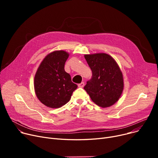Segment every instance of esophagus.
I'll return each mask as SVG.
<instances>
[{
    "instance_id": "34e87169",
    "label": "esophagus",
    "mask_w": 158,
    "mask_h": 158,
    "mask_svg": "<svg viewBox=\"0 0 158 158\" xmlns=\"http://www.w3.org/2000/svg\"><path fill=\"white\" fill-rule=\"evenodd\" d=\"M84 86H85V82H82L81 83H80V84L78 85V86H79V88H83Z\"/></svg>"
}]
</instances>
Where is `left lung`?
<instances>
[{
  "label": "left lung",
  "mask_w": 158,
  "mask_h": 158,
  "mask_svg": "<svg viewBox=\"0 0 158 158\" xmlns=\"http://www.w3.org/2000/svg\"><path fill=\"white\" fill-rule=\"evenodd\" d=\"M92 77L84 87L92 101L101 107L117 102L123 92V77L118 64L106 53L85 54Z\"/></svg>",
  "instance_id": "obj_1"
}]
</instances>
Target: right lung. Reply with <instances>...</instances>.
I'll list each match as a JSON object with an SVG mask.
<instances>
[{
    "instance_id": "add662e5",
    "label": "right lung",
    "mask_w": 158,
    "mask_h": 158,
    "mask_svg": "<svg viewBox=\"0 0 158 158\" xmlns=\"http://www.w3.org/2000/svg\"><path fill=\"white\" fill-rule=\"evenodd\" d=\"M69 53L55 51L47 54L41 62L35 76L34 87L38 100L51 108H59L67 103L77 85L64 71Z\"/></svg>"
}]
</instances>
